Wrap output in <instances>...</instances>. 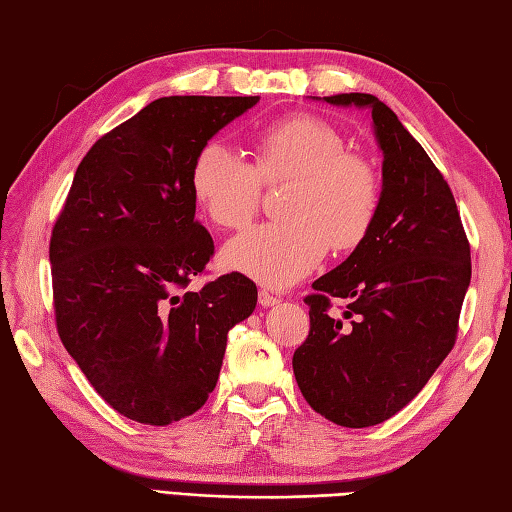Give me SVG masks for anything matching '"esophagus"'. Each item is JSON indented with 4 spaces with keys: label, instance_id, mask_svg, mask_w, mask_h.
Wrapping results in <instances>:
<instances>
[{
    "label": "esophagus",
    "instance_id": "esophagus-1",
    "mask_svg": "<svg viewBox=\"0 0 512 512\" xmlns=\"http://www.w3.org/2000/svg\"><path fill=\"white\" fill-rule=\"evenodd\" d=\"M257 299H259V304H262L264 308H268V306H275V304H279V299L275 297V295H270L268 290H259V295H257Z\"/></svg>",
    "mask_w": 512,
    "mask_h": 512
}]
</instances>
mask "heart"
<instances>
[{"instance_id":"b5f03b06","label":"heart","mask_w":512,"mask_h":512,"mask_svg":"<svg viewBox=\"0 0 512 512\" xmlns=\"http://www.w3.org/2000/svg\"><path fill=\"white\" fill-rule=\"evenodd\" d=\"M253 162L208 139L190 162L188 184L197 206L219 228L250 224L262 204V184L286 182L282 222L248 228L224 246L222 262L270 288L297 284L322 264L328 248L355 250L375 224L382 177L326 119L295 113L250 135Z\"/></svg>"}]
</instances>
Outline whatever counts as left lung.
<instances>
[{
    "label": "left lung",
    "instance_id": "left-lung-1",
    "mask_svg": "<svg viewBox=\"0 0 512 512\" xmlns=\"http://www.w3.org/2000/svg\"><path fill=\"white\" fill-rule=\"evenodd\" d=\"M324 99L373 110L384 184L368 237L304 299L310 330L293 370L315 413L366 428L415 399L453 350L470 244L444 175L393 110L366 93ZM333 298L347 302L342 316Z\"/></svg>",
    "mask_w": 512,
    "mask_h": 512
}]
</instances>
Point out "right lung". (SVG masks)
Instances as JSON below:
<instances>
[{
  "label": "right lung",
  "instance_id": "right-lung-1",
  "mask_svg": "<svg viewBox=\"0 0 512 512\" xmlns=\"http://www.w3.org/2000/svg\"><path fill=\"white\" fill-rule=\"evenodd\" d=\"M259 97L175 95L99 137L50 235L57 333L106 404L166 426L206 404L226 335L253 313L242 273L186 290L215 253L195 219L197 148Z\"/></svg>",
  "mask_w": 512,
  "mask_h": 512
}]
</instances>
